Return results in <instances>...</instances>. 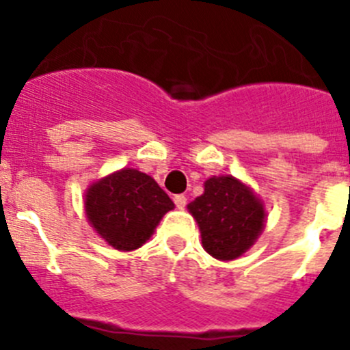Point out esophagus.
I'll use <instances>...</instances> for the list:
<instances>
[{"instance_id": "34e87169", "label": "esophagus", "mask_w": 350, "mask_h": 350, "mask_svg": "<svg viewBox=\"0 0 350 350\" xmlns=\"http://www.w3.org/2000/svg\"><path fill=\"white\" fill-rule=\"evenodd\" d=\"M173 202H175V205H177V208H184L185 205H187V198L184 196V194H177V196L173 198Z\"/></svg>"}]
</instances>
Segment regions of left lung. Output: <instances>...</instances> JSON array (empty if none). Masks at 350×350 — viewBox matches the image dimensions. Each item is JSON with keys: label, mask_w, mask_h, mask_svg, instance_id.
Listing matches in <instances>:
<instances>
[{"label": "left lung", "mask_w": 350, "mask_h": 350, "mask_svg": "<svg viewBox=\"0 0 350 350\" xmlns=\"http://www.w3.org/2000/svg\"><path fill=\"white\" fill-rule=\"evenodd\" d=\"M202 233L203 249L219 261H233L254 245L265 230L261 198L233 175L205 180V191L187 205Z\"/></svg>", "instance_id": "obj_1"}]
</instances>
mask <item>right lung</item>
<instances>
[{
    "label": "right lung",
    "mask_w": 350,
    "mask_h": 350,
    "mask_svg": "<svg viewBox=\"0 0 350 350\" xmlns=\"http://www.w3.org/2000/svg\"><path fill=\"white\" fill-rule=\"evenodd\" d=\"M83 208L89 224L108 245L128 252L144 245L175 205L150 175L122 168L89 185Z\"/></svg>",
    "instance_id": "add662e5"
}]
</instances>
